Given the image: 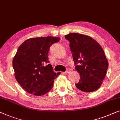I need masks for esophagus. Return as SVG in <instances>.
I'll use <instances>...</instances> for the list:
<instances>
[{
	"instance_id": "obj_1",
	"label": "esophagus",
	"mask_w": 120,
	"mask_h": 120,
	"mask_svg": "<svg viewBox=\"0 0 120 120\" xmlns=\"http://www.w3.org/2000/svg\"><path fill=\"white\" fill-rule=\"evenodd\" d=\"M70 71L69 70H67L66 71L64 72V73H65V74H68V73H70Z\"/></svg>"
}]
</instances>
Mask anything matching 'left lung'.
Returning <instances> with one entry per match:
<instances>
[{"label": "left lung", "mask_w": 120, "mask_h": 120, "mask_svg": "<svg viewBox=\"0 0 120 120\" xmlns=\"http://www.w3.org/2000/svg\"><path fill=\"white\" fill-rule=\"evenodd\" d=\"M65 37L70 41L75 69L80 76L77 88L85 92L97 90L105 78L109 65L102 47L87 35L73 33Z\"/></svg>", "instance_id": "obj_1"}]
</instances>
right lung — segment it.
Here are the masks:
<instances>
[{
    "mask_svg": "<svg viewBox=\"0 0 120 120\" xmlns=\"http://www.w3.org/2000/svg\"><path fill=\"white\" fill-rule=\"evenodd\" d=\"M60 39L52 36L30 38L18 47L12 66L17 81L27 92L40 96L52 89L60 72L55 73L52 65H47L48 54L50 45Z\"/></svg>",
    "mask_w": 120,
    "mask_h": 120,
    "instance_id": "1",
    "label": "right lung"
}]
</instances>
